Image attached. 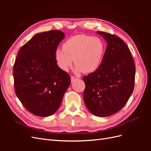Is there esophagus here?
Masks as SVG:
<instances>
[{"mask_svg":"<svg viewBox=\"0 0 151 151\" xmlns=\"http://www.w3.org/2000/svg\"><path fill=\"white\" fill-rule=\"evenodd\" d=\"M77 78L76 77H75V76H71V81L72 82H73V81H74L75 80H76Z\"/></svg>","mask_w":151,"mask_h":151,"instance_id":"34e87169","label":"esophagus"}]
</instances>
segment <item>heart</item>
<instances>
[{
    "mask_svg": "<svg viewBox=\"0 0 151 151\" xmlns=\"http://www.w3.org/2000/svg\"><path fill=\"white\" fill-rule=\"evenodd\" d=\"M62 47L63 48L55 51L58 66L67 70L74 58L76 70L84 73L97 69L102 62L105 49L101 39L85 35L72 36L65 41Z\"/></svg>",
    "mask_w": 151,
    "mask_h": 151,
    "instance_id": "b5f03b06",
    "label": "heart"
}]
</instances>
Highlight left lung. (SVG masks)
<instances>
[{
    "label": "left lung",
    "mask_w": 151,
    "mask_h": 151,
    "mask_svg": "<svg viewBox=\"0 0 151 151\" xmlns=\"http://www.w3.org/2000/svg\"><path fill=\"white\" fill-rule=\"evenodd\" d=\"M106 41L102 62L96 70L83 77V98L89 111L105 117L118 112L133 93L135 67L129 47L118 36L98 31Z\"/></svg>",
    "instance_id": "1"
}]
</instances>
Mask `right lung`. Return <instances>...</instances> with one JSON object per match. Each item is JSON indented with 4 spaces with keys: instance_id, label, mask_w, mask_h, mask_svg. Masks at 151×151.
<instances>
[{
    "instance_id": "right-lung-1",
    "label": "right lung",
    "mask_w": 151,
    "mask_h": 151,
    "mask_svg": "<svg viewBox=\"0 0 151 151\" xmlns=\"http://www.w3.org/2000/svg\"><path fill=\"white\" fill-rule=\"evenodd\" d=\"M64 33L51 30L35 35L20 48L13 68L15 93L24 108L48 116L60 106L70 77L57 65L55 51Z\"/></svg>"
}]
</instances>
